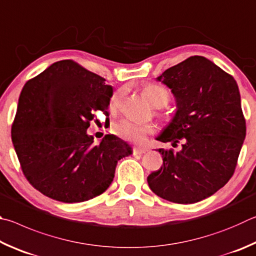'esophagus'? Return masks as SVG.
<instances>
[{
    "label": "esophagus",
    "mask_w": 256,
    "mask_h": 256,
    "mask_svg": "<svg viewBox=\"0 0 256 256\" xmlns=\"http://www.w3.org/2000/svg\"><path fill=\"white\" fill-rule=\"evenodd\" d=\"M148 150L147 148H145V147H140V146H135L132 148V153L135 155H142V154H145L146 152Z\"/></svg>",
    "instance_id": "1"
}]
</instances>
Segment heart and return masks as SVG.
I'll return each instance as SVG.
<instances>
[{
    "instance_id": "heart-1",
    "label": "heart",
    "mask_w": 256,
    "mask_h": 256,
    "mask_svg": "<svg viewBox=\"0 0 256 256\" xmlns=\"http://www.w3.org/2000/svg\"><path fill=\"white\" fill-rule=\"evenodd\" d=\"M145 96L148 98L152 104L155 106H164L170 100V93L164 86L156 84L146 85L142 90ZM124 88H120L118 91L112 94L110 98V108L116 109L119 108L124 98ZM112 130L116 136L122 138V140L134 142H142L146 140V136L148 134L154 132V127L150 124H144L137 122L132 119H122L114 124Z\"/></svg>"
}]
</instances>
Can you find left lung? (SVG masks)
I'll list each match as a JSON object with an SVG mask.
<instances>
[{
  "label": "left lung",
  "mask_w": 256,
  "mask_h": 256,
  "mask_svg": "<svg viewBox=\"0 0 256 256\" xmlns=\"http://www.w3.org/2000/svg\"><path fill=\"white\" fill-rule=\"evenodd\" d=\"M171 88L176 112L156 140H183L182 150L160 148L163 165L147 182L160 198L194 204L222 189L234 174L246 135L236 80L202 56H192L156 78Z\"/></svg>",
  "instance_id": "left-lung-1"
}]
</instances>
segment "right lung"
Masks as SVG:
<instances>
[{"instance_id":"obj_1","label":"right lung","mask_w":256,"mask_h":256,"mask_svg":"<svg viewBox=\"0 0 256 256\" xmlns=\"http://www.w3.org/2000/svg\"><path fill=\"white\" fill-rule=\"evenodd\" d=\"M114 93L106 80L73 60H60L22 88L12 142L22 172L34 189L66 204L103 194L114 181L129 144L106 135L100 144L88 135L96 111L106 116Z\"/></svg>"}]
</instances>
